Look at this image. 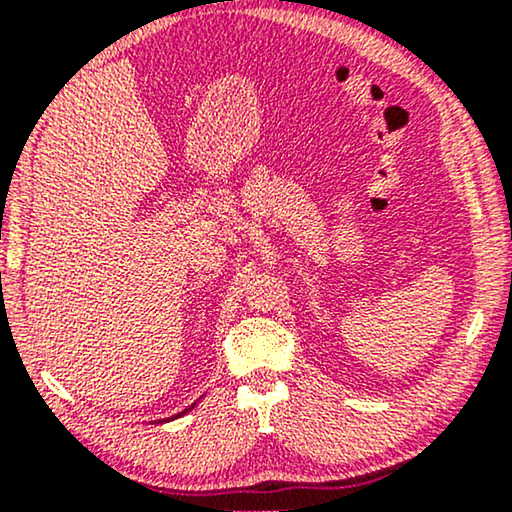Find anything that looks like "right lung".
<instances>
[{"instance_id": "right-lung-1", "label": "right lung", "mask_w": 512, "mask_h": 512, "mask_svg": "<svg viewBox=\"0 0 512 512\" xmlns=\"http://www.w3.org/2000/svg\"><path fill=\"white\" fill-rule=\"evenodd\" d=\"M195 405V403H193ZM193 405H191V408H186V410H181V412H177V415H174V417H170V419H177V417H181V415H186V412H191L193 410ZM170 419H167V422H170ZM160 422H165V419H160Z\"/></svg>"}]
</instances>
